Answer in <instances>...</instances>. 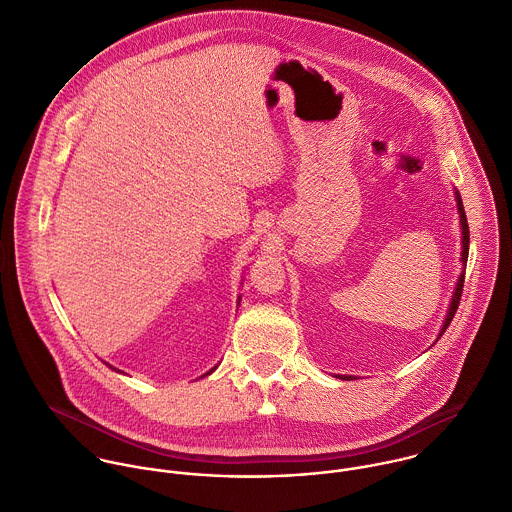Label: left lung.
<instances>
[{
    "label": "left lung",
    "mask_w": 512,
    "mask_h": 512,
    "mask_svg": "<svg viewBox=\"0 0 512 512\" xmlns=\"http://www.w3.org/2000/svg\"><path fill=\"white\" fill-rule=\"evenodd\" d=\"M457 205H459V213H461V227H463V263L467 265V259H469V241H471V237H469V223H467V215H465V207H463V201H461V195L457 193ZM463 285H465V273L459 277V283H457V289H455V295H453V301H451V309H449V315H447V319H445V325H443V329H441V335L447 331V327L451 325V321H453V317H455V313H457V309H459V303H461V295H463ZM439 335V337H441ZM341 379H353V377H341Z\"/></svg>",
    "instance_id": "8db88e82"
}]
</instances>
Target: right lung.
<instances>
[{
    "instance_id": "add662e5",
    "label": "right lung",
    "mask_w": 512,
    "mask_h": 512,
    "mask_svg": "<svg viewBox=\"0 0 512 512\" xmlns=\"http://www.w3.org/2000/svg\"><path fill=\"white\" fill-rule=\"evenodd\" d=\"M209 373H211V371H209ZM209 373H207V375H209Z\"/></svg>"
}]
</instances>
